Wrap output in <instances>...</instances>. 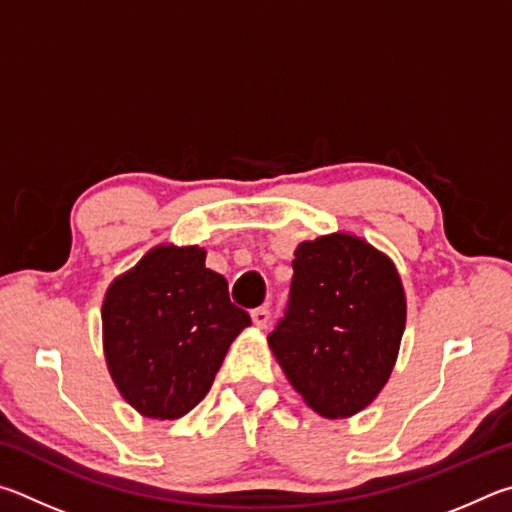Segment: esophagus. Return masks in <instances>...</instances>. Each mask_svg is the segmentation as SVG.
I'll return each mask as SVG.
<instances>
[{
    "label": "esophagus",
    "instance_id": "1",
    "mask_svg": "<svg viewBox=\"0 0 512 512\" xmlns=\"http://www.w3.org/2000/svg\"><path fill=\"white\" fill-rule=\"evenodd\" d=\"M251 321H254L256 328H265L267 324H270V310L267 308L251 310Z\"/></svg>",
    "mask_w": 512,
    "mask_h": 512
}]
</instances>
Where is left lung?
I'll return each mask as SVG.
<instances>
[{"mask_svg": "<svg viewBox=\"0 0 512 512\" xmlns=\"http://www.w3.org/2000/svg\"><path fill=\"white\" fill-rule=\"evenodd\" d=\"M290 299L267 337L310 409L348 418L369 407L396 364L407 301L396 265L351 233L301 242Z\"/></svg>", "mask_w": 512, "mask_h": 512, "instance_id": "8db88e82", "label": "left lung"}]
</instances>
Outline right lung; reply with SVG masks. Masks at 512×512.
<instances>
[{"label": "right lung", "instance_id": "obj_1", "mask_svg": "<svg viewBox=\"0 0 512 512\" xmlns=\"http://www.w3.org/2000/svg\"><path fill=\"white\" fill-rule=\"evenodd\" d=\"M197 245H159L114 279L103 348L121 396L146 418L175 420L206 393L233 339L251 324Z\"/></svg>", "mask_w": 512, "mask_h": 512}]
</instances>
